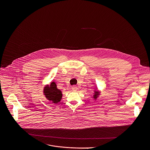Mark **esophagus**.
I'll use <instances>...</instances> for the list:
<instances>
[{
  "instance_id": "1",
  "label": "esophagus",
  "mask_w": 150,
  "mask_h": 150,
  "mask_svg": "<svg viewBox=\"0 0 150 150\" xmlns=\"http://www.w3.org/2000/svg\"><path fill=\"white\" fill-rule=\"evenodd\" d=\"M77 89H78V88L77 87V86H72V90H73V91H75V92L77 91Z\"/></svg>"
}]
</instances>
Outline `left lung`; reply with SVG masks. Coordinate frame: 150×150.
Wrapping results in <instances>:
<instances>
[{"instance_id":"1","label":"left lung","mask_w":150,"mask_h":150,"mask_svg":"<svg viewBox=\"0 0 150 150\" xmlns=\"http://www.w3.org/2000/svg\"><path fill=\"white\" fill-rule=\"evenodd\" d=\"M100 93H101V92L99 91L98 89H95L93 90V95H91V98H92L93 100H96L99 97V96L100 95Z\"/></svg>"}]
</instances>
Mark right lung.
<instances>
[{
    "instance_id": "right-lung-1",
    "label": "right lung",
    "mask_w": 150,
    "mask_h": 150,
    "mask_svg": "<svg viewBox=\"0 0 150 150\" xmlns=\"http://www.w3.org/2000/svg\"><path fill=\"white\" fill-rule=\"evenodd\" d=\"M43 95L45 98L54 104H58L62 98V91L57 88L55 82L52 81L50 85L43 87Z\"/></svg>"
}]
</instances>
